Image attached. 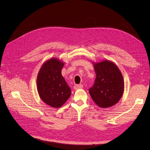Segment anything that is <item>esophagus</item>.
<instances>
[{"mask_svg": "<svg viewBox=\"0 0 150 150\" xmlns=\"http://www.w3.org/2000/svg\"><path fill=\"white\" fill-rule=\"evenodd\" d=\"M83 88V84H76L74 86V90H79V89H81Z\"/></svg>", "mask_w": 150, "mask_h": 150, "instance_id": "34e87169", "label": "esophagus"}]
</instances>
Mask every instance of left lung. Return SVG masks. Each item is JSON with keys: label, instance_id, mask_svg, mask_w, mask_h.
Instances as JSON below:
<instances>
[{"label": "left lung", "instance_id": "left-lung-1", "mask_svg": "<svg viewBox=\"0 0 150 150\" xmlns=\"http://www.w3.org/2000/svg\"><path fill=\"white\" fill-rule=\"evenodd\" d=\"M96 79L89 93L101 108L115 105L122 96L124 82L122 73L115 64L108 60L93 63Z\"/></svg>", "mask_w": 150, "mask_h": 150}]
</instances>
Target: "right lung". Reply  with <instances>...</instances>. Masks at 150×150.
Returning <instances> with one entry per match:
<instances>
[{"mask_svg": "<svg viewBox=\"0 0 150 150\" xmlns=\"http://www.w3.org/2000/svg\"><path fill=\"white\" fill-rule=\"evenodd\" d=\"M63 62L52 58L44 63L38 72L37 90L44 103L54 108H59L71 95L70 87L62 76Z\"/></svg>", "mask_w": 150, "mask_h": 150, "instance_id": "1", "label": "right lung"}]
</instances>
